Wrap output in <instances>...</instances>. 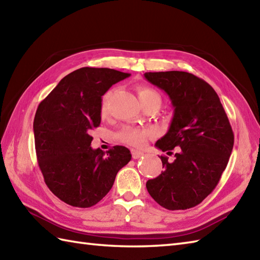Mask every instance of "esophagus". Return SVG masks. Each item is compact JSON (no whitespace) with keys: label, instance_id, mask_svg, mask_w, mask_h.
Masks as SVG:
<instances>
[{"label":"esophagus","instance_id":"1","mask_svg":"<svg viewBox=\"0 0 260 260\" xmlns=\"http://www.w3.org/2000/svg\"><path fill=\"white\" fill-rule=\"evenodd\" d=\"M143 155H144V153L143 152H140V151H136V150H133L132 151V157L133 158H140V157H142Z\"/></svg>","mask_w":260,"mask_h":260}]
</instances>
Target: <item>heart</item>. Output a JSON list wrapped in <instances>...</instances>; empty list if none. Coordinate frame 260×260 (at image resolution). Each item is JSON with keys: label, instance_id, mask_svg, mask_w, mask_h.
Returning <instances> with one entry per match:
<instances>
[{"label": "heart", "instance_id": "obj_1", "mask_svg": "<svg viewBox=\"0 0 260 260\" xmlns=\"http://www.w3.org/2000/svg\"><path fill=\"white\" fill-rule=\"evenodd\" d=\"M137 95H139L142 105H145L151 102H156L161 104V96L158 95L156 90L153 88L141 86L137 88ZM107 101L108 95H105L102 102V114L105 115L107 113ZM152 136V132L146 128H140L135 126H125L117 133V139L121 142L126 143L131 146L142 147L145 144L148 137Z\"/></svg>", "mask_w": 260, "mask_h": 260}]
</instances>
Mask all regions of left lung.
<instances>
[{
  "label": "left lung",
  "instance_id": "obj_1",
  "mask_svg": "<svg viewBox=\"0 0 260 260\" xmlns=\"http://www.w3.org/2000/svg\"><path fill=\"white\" fill-rule=\"evenodd\" d=\"M147 81L168 93L174 115L155 146L164 170L146 182L150 196L168 210L198 206L217 186L234 147V132L222 104L208 82L185 71L145 73Z\"/></svg>",
  "mask_w": 260,
  "mask_h": 260
}]
</instances>
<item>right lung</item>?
Returning a JSON list of instances; mask_svg holds the SVG:
<instances>
[{"label": "right lung", "mask_w": 260, "mask_h": 260, "mask_svg": "<svg viewBox=\"0 0 260 260\" xmlns=\"http://www.w3.org/2000/svg\"><path fill=\"white\" fill-rule=\"evenodd\" d=\"M128 76L109 68L77 69L39 104L33 121L39 167L50 191L70 206H95L131 161L125 146L106 154L90 146V132L101 125L102 96Z\"/></svg>", "instance_id": "obj_1"}]
</instances>
